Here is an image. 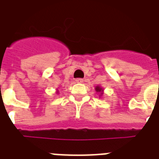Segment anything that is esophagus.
<instances>
[{"mask_svg": "<svg viewBox=\"0 0 159 159\" xmlns=\"http://www.w3.org/2000/svg\"><path fill=\"white\" fill-rule=\"evenodd\" d=\"M75 82H77V83H82V82H83V79H82V78H77V79L75 80Z\"/></svg>", "mask_w": 159, "mask_h": 159, "instance_id": "obj_1", "label": "esophagus"}]
</instances>
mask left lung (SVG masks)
<instances>
[{
	"label": "left lung",
	"instance_id": "1",
	"mask_svg": "<svg viewBox=\"0 0 159 159\" xmlns=\"http://www.w3.org/2000/svg\"><path fill=\"white\" fill-rule=\"evenodd\" d=\"M95 90H96V92H97V93H99L100 97L102 96V94H103V89H102V87H99V86H97L96 88H95Z\"/></svg>",
	"mask_w": 159,
	"mask_h": 159
}]
</instances>
